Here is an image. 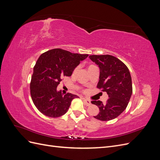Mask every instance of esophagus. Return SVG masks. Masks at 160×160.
Listing matches in <instances>:
<instances>
[{"instance_id":"esophagus-1","label":"esophagus","mask_w":160,"mask_h":160,"mask_svg":"<svg viewBox=\"0 0 160 160\" xmlns=\"http://www.w3.org/2000/svg\"><path fill=\"white\" fill-rule=\"evenodd\" d=\"M83 99L84 103H85L87 106H89V105H91V101H90L89 100H88V99H86V98H83Z\"/></svg>"}]
</instances>
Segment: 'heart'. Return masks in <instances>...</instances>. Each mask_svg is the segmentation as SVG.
Returning <instances> with one entry per match:
<instances>
[{"instance_id":"1","label":"heart","mask_w":160,"mask_h":160,"mask_svg":"<svg viewBox=\"0 0 160 160\" xmlns=\"http://www.w3.org/2000/svg\"><path fill=\"white\" fill-rule=\"evenodd\" d=\"M77 71V69H75V72H76Z\"/></svg>"}]
</instances>
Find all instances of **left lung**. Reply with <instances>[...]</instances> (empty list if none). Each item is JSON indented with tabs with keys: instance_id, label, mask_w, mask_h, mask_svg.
<instances>
[{
	"instance_id": "obj_1",
	"label": "left lung",
	"mask_w": 160,
	"mask_h": 160,
	"mask_svg": "<svg viewBox=\"0 0 160 160\" xmlns=\"http://www.w3.org/2000/svg\"><path fill=\"white\" fill-rule=\"evenodd\" d=\"M89 59L100 70L97 87L109 96L105 103L100 101H91L99 109V113L94 118L101 121L113 119L126 109L132 94L129 71L122 61L112 55H90Z\"/></svg>"
}]
</instances>
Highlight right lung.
Segmentation results:
<instances>
[{
    "mask_svg": "<svg viewBox=\"0 0 160 160\" xmlns=\"http://www.w3.org/2000/svg\"><path fill=\"white\" fill-rule=\"evenodd\" d=\"M88 56L55 49L38 57L33 69L30 89L33 103L41 113L50 118H58L67 113L72 100L78 96L69 93L64 95L57 88L62 76H71L80 62Z\"/></svg>",
    "mask_w": 160,
    "mask_h": 160,
    "instance_id": "right-lung-1",
    "label": "right lung"
}]
</instances>
